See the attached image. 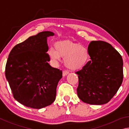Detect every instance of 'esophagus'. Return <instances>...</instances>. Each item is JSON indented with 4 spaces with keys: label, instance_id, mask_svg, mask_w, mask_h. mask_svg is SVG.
Wrapping results in <instances>:
<instances>
[{
    "label": "esophagus",
    "instance_id": "34e87169",
    "mask_svg": "<svg viewBox=\"0 0 129 129\" xmlns=\"http://www.w3.org/2000/svg\"><path fill=\"white\" fill-rule=\"evenodd\" d=\"M69 72L67 71H64L62 72V76L63 77H64V76H66L67 75H68Z\"/></svg>",
    "mask_w": 129,
    "mask_h": 129
}]
</instances>
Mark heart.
Instances as JSON below:
<instances>
[{
  "label": "heart",
  "instance_id": "obj_1",
  "mask_svg": "<svg viewBox=\"0 0 129 129\" xmlns=\"http://www.w3.org/2000/svg\"><path fill=\"white\" fill-rule=\"evenodd\" d=\"M47 54L54 65L58 64L61 58L65 57V67L71 70L82 68L86 65L89 58V52L86 47L68 40L56 42L54 44V49H49Z\"/></svg>",
  "mask_w": 129,
  "mask_h": 129
}]
</instances>
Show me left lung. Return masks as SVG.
Returning a JSON list of instances; mask_svg holds the SVG:
<instances>
[{
    "mask_svg": "<svg viewBox=\"0 0 129 129\" xmlns=\"http://www.w3.org/2000/svg\"><path fill=\"white\" fill-rule=\"evenodd\" d=\"M88 50L91 60L78 75V97L91 105L105 104L112 99L123 81V60L110 44L92 41Z\"/></svg>",
    "mask_w": 129,
    "mask_h": 129,
    "instance_id": "1",
    "label": "left lung"
}]
</instances>
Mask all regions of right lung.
<instances>
[{"mask_svg": "<svg viewBox=\"0 0 129 129\" xmlns=\"http://www.w3.org/2000/svg\"><path fill=\"white\" fill-rule=\"evenodd\" d=\"M43 31L15 45L6 66V77L14 99L28 108L40 109L54 101L62 71L52 68L47 52V38L54 36Z\"/></svg>", "mask_w": 129, "mask_h": 129, "instance_id": "1", "label": "right lung"}]
</instances>
